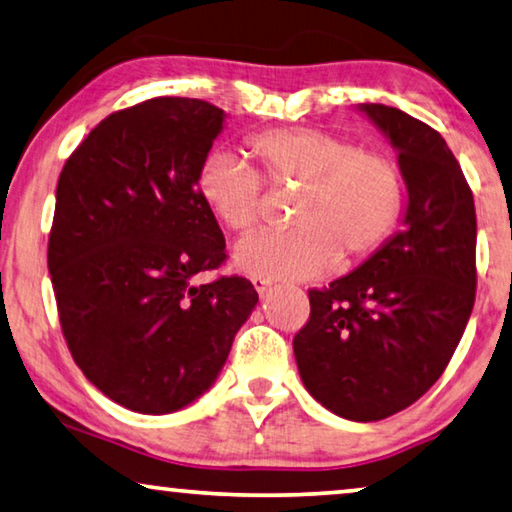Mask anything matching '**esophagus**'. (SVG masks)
I'll use <instances>...</instances> for the list:
<instances>
[{
    "label": "esophagus",
    "mask_w": 512,
    "mask_h": 512,
    "mask_svg": "<svg viewBox=\"0 0 512 512\" xmlns=\"http://www.w3.org/2000/svg\"><path fill=\"white\" fill-rule=\"evenodd\" d=\"M253 287L257 289V294L262 296V294L266 292V289L271 287V280H269V278H262V276H255V278H253Z\"/></svg>",
    "instance_id": "obj_1"
}]
</instances>
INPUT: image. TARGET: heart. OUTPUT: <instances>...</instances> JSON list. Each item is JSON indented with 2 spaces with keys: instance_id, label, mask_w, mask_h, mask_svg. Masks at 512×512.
<instances>
[{
  "instance_id": "1",
  "label": "heart",
  "mask_w": 512,
  "mask_h": 512,
  "mask_svg": "<svg viewBox=\"0 0 512 512\" xmlns=\"http://www.w3.org/2000/svg\"><path fill=\"white\" fill-rule=\"evenodd\" d=\"M259 172L227 151L200 167L197 190L204 207L234 234H250L262 220L264 181L299 190L292 204L296 230L259 234L239 243L234 262L250 276L308 280L363 262L384 248L407 204L398 160L384 151L315 126L271 128L248 137Z\"/></svg>"
}]
</instances>
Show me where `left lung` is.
Masks as SVG:
<instances>
[{
	"label": "left lung",
	"instance_id": "obj_1",
	"mask_svg": "<svg viewBox=\"0 0 512 512\" xmlns=\"http://www.w3.org/2000/svg\"><path fill=\"white\" fill-rule=\"evenodd\" d=\"M361 110L400 151L404 230L354 273L310 289L294 356L312 398L370 423L430 391L467 329L476 301V207L434 128L381 103Z\"/></svg>",
	"mask_w": 512,
	"mask_h": 512
}]
</instances>
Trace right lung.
I'll list each match as a JSON object with an SVG mask.
<instances>
[{
  "label": "right lung",
  "mask_w": 512,
  "mask_h": 512,
  "mask_svg": "<svg viewBox=\"0 0 512 512\" xmlns=\"http://www.w3.org/2000/svg\"><path fill=\"white\" fill-rule=\"evenodd\" d=\"M225 114L158 96L105 117L57 183L48 269L68 352L98 391L170 414L207 391L257 303L253 282L195 276L227 259L197 174Z\"/></svg>",
  "instance_id": "1"
}]
</instances>
